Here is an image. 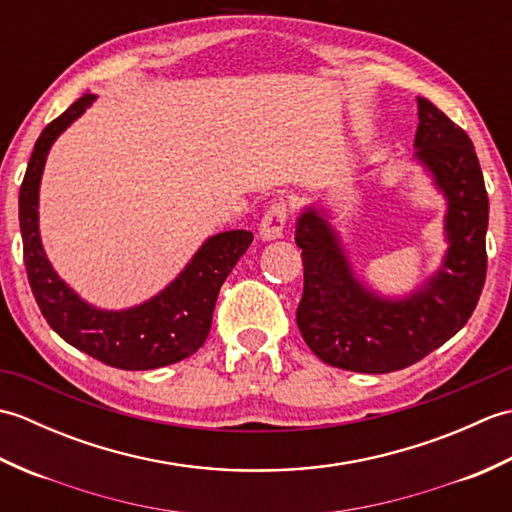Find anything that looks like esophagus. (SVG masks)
I'll return each mask as SVG.
<instances>
[{
	"mask_svg": "<svg viewBox=\"0 0 512 512\" xmlns=\"http://www.w3.org/2000/svg\"><path fill=\"white\" fill-rule=\"evenodd\" d=\"M286 217H288L286 204L275 202L262 217V222H259V237H262L264 242H273V239H279L281 235H284Z\"/></svg>",
	"mask_w": 512,
	"mask_h": 512,
	"instance_id": "obj_1",
	"label": "esophagus"
}]
</instances>
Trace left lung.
I'll use <instances>...</instances> for the list:
<instances>
[{
	"instance_id": "8db88e82",
	"label": "left lung",
	"mask_w": 512,
	"mask_h": 512,
	"mask_svg": "<svg viewBox=\"0 0 512 512\" xmlns=\"http://www.w3.org/2000/svg\"><path fill=\"white\" fill-rule=\"evenodd\" d=\"M413 162L436 187L447 250L436 273L407 295L389 297L356 275L328 206L297 217L303 259L297 325L323 363L361 374H387L418 363L464 328L486 279L488 195L475 147L464 129L418 96Z\"/></svg>"
}]
</instances>
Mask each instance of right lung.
I'll use <instances>...</instances> for the list:
<instances>
[{
	"label": "right lung",
	"mask_w": 512,
	"mask_h": 512,
	"mask_svg": "<svg viewBox=\"0 0 512 512\" xmlns=\"http://www.w3.org/2000/svg\"><path fill=\"white\" fill-rule=\"evenodd\" d=\"M94 101L96 94L85 92L43 129L21 182L19 228L32 295L50 328L65 343L90 354L96 361L129 372L173 365L204 345L211 330L217 292L253 242V233L239 228L206 237L178 277L138 306L105 310L76 295L52 268L43 250L39 187L54 140L83 116Z\"/></svg>",
	"instance_id": "1"
}]
</instances>
